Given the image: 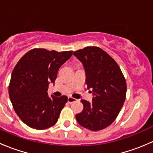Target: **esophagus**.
Wrapping results in <instances>:
<instances>
[{"instance_id": "obj_1", "label": "esophagus", "mask_w": 153, "mask_h": 153, "mask_svg": "<svg viewBox=\"0 0 153 153\" xmlns=\"http://www.w3.org/2000/svg\"><path fill=\"white\" fill-rule=\"evenodd\" d=\"M77 100L75 99V98H72V97H68V102H69V104H72V103L75 102Z\"/></svg>"}]
</instances>
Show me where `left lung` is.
Returning a JSON list of instances; mask_svg holds the SVG:
<instances>
[{
    "label": "left lung",
    "instance_id": "1",
    "mask_svg": "<svg viewBox=\"0 0 153 153\" xmlns=\"http://www.w3.org/2000/svg\"><path fill=\"white\" fill-rule=\"evenodd\" d=\"M73 55L83 64L86 89L93 95L91 103L81 101L84 109L75 115L77 121L89 130L105 129L117 118L126 98L124 75L115 60L99 47H85Z\"/></svg>",
    "mask_w": 153,
    "mask_h": 153
}]
</instances>
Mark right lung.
Listing matches in <instances>:
<instances>
[{
  "label": "right lung",
  "mask_w": 153,
  "mask_h": 153,
  "mask_svg": "<svg viewBox=\"0 0 153 153\" xmlns=\"http://www.w3.org/2000/svg\"><path fill=\"white\" fill-rule=\"evenodd\" d=\"M72 52L36 48L26 53L14 68L9 95L16 114L29 127L45 129L58 121L68 98L49 97L48 86L55 83L58 69Z\"/></svg>",
  "instance_id": "right-lung-1"
}]
</instances>
